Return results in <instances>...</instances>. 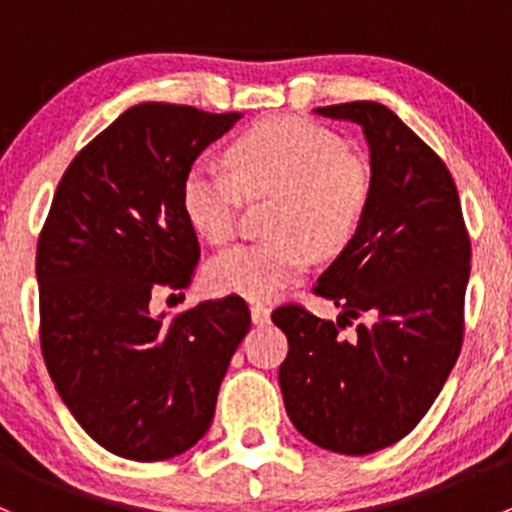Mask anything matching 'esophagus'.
<instances>
[{
  "label": "esophagus",
  "instance_id": "obj_1",
  "mask_svg": "<svg viewBox=\"0 0 512 512\" xmlns=\"http://www.w3.org/2000/svg\"><path fill=\"white\" fill-rule=\"evenodd\" d=\"M250 312H252V322L255 324H267L270 322V307L262 302H252L250 304Z\"/></svg>",
  "mask_w": 512,
  "mask_h": 512
}]
</instances>
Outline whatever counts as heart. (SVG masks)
Wrapping results in <instances>:
<instances>
[{"instance_id":"obj_1","label":"heart","mask_w":512,"mask_h":512,"mask_svg":"<svg viewBox=\"0 0 512 512\" xmlns=\"http://www.w3.org/2000/svg\"><path fill=\"white\" fill-rule=\"evenodd\" d=\"M230 170L195 160L185 170L180 200L188 223L213 245L230 242L247 198H275V237L220 252L208 282L220 292L275 297L312 262L347 245L369 208L374 173L342 136L307 118H270L232 141Z\"/></svg>"}]
</instances>
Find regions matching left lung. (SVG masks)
I'll return each instance as SVG.
<instances>
[{
  "mask_svg": "<svg viewBox=\"0 0 512 512\" xmlns=\"http://www.w3.org/2000/svg\"><path fill=\"white\" fill-rule=\"evenodd\" d=\"M317 113L364 128L374 190L314 285L342 309L337 322L297 302L272 312L289 342L280 389L304 438L366 456L414 431L461 354L471 237L446 163L394 111L352 101ZM354 318L357 332L344 338Z\"/></svg>",
  "mask_w": 512,
  "mask_h": 512,
  "instance_id": "obj_1",
  "label": "left lung"
}]
</instances>
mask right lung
Instances as JSON below:
<instances>
[{
    "instance_id": "add662e5",
    "label": "right lung",
    "mask_w": 512,
    "mask_h": 512,
    "mask_svg": "<svg viewBox=\"0 0 512 512\" xmlns=\"http://www.w3.org/2000/svg\"><path fill=\"white\" fill-rule=\"evenodd\" d=\"M242 113L138 103L69 163L36 245L39 342L56 391L86 433L131 461L193 448L250 309L237 294L153 317L151 297L190 287L198 235L185 170Z\"/></svg>"
}]
</instances>
